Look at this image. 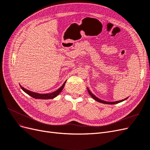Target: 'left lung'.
<instances>
[{"label": "left lung", "mask_w": 150, "mask_h": 150, "mask_svg": "<svg viewBox=\"0 0 150 150\" xmlns=\"http://www.w3.org/2000/svg\"><path fill=\"white\" fill-rule=\"evenodd\" d=\"M88 93H89V94H90V96H91L94 99H95V100H96V101H98V102H99V103H104V104H117V103H120V102H122V101H125V100H126V99L128 98H125V99H122V100H121V101H115V102H107V101H103V100H101V99H99V98H98L96 96H95L90 91H89V89H88Z\"/></svg>", "instance_id": "obj_1"}]
</instances>
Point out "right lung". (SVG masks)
Wrapping results in <instances>:
<instances>
[{
    "instance_id": "obj_1",
    "label": "right lung",
    "mask_w": 150,
    "mask_h": 150,
    "mask_svg": "<svg viewBox=\"0 0 150 150\" xmlns=\"http://www.w3.org/2000/svg\"><path fill=\"white\" fill-rule=\"evenodd\" d=\"M65 84H66V81L64 83V84L62 85V86L59 89H58L57 91H54L52 93H49V94H39V93H34V92L30 91H29L28 89L24 88L21 85H20V86H21V89L23 90L25 93H27L28 95H29L30 96L33 97L35 99H53L54 98H56L58 94H59L62 91V90L63 89V88H64Z\"/></svg>"
}]
</instances>
